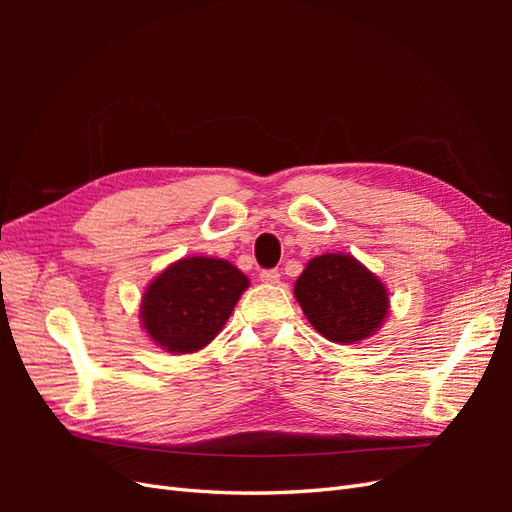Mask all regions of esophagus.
<instances>
[{"instance_id":"obj_1","label":"esophagus","mask_w":512,"mask_h":512,"mask_svg":"<svg viewBox=\"0 0 512 512\" xmlns=\"http://www.w3.org/2000/svg\"><path fill=\"white\" fill-rule=\"evenodd\" d=\"M260 282H265V284H277V282H280V271H277V269H265V271H260Z\"/></svg>"}]
</instances>
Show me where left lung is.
Returning <instances> with one entry per match:
<instances>
[{
	"instance_id": "8db88e82",
	"label": "left lung",
	"mask_w": 512,
	"mask_h": 512,
	"mask_svg": "<svg viewBox=\"0 0 512 512\" xmlns=\"http://www.w3.org/2000/svg\"><path fill=\"white\" fill-rule=\"evenodd\" d=\"M294 297L312 327L335 344H359L374 335L391 305L382 280L350 254L309 260Z\"/></svg>"
}]
</instances>
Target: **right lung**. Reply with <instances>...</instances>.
Wrapping results in <instances>:
<instances>
[{
	"mask_svg": "<svg viewBox=\"0 0 512 512\" xmlns=\"http://www.w3.org/2000/svg\"><path fill=\"white\" fill-rule=\"evenodd\" d=\"M247 286V275L228 260L181 258L147 286L141 301L143 329L166 352H196L224 329Z\"/></svg>",
	"mask_w": 512,
	"mask_h": 512,
	"instance_id": "1",
	"label": "right lung"
}]
</instances>
